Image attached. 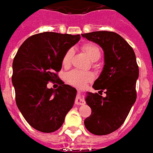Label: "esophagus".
Listing matches in <instances>:
<instances>
[{"label": "esophagus", "mask_w": 153, "mask_h": 153, "mask_svg": "<svg viewBox=\"0 0 153 153\" xmlns=\"http://www.w3.org/2000/svg\"><path fill=\"white\" fill-rule=\"evenodd\" d=\"M75 104L79 105H82L85 104L84 98H83L82 94V92L79 91V90H78V92H77V97L75 98Z\"/></svg>", "instance_id": "34e87169"}]
</instances>
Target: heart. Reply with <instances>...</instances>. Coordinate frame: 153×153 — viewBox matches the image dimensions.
I'll use <instances>...</instances> for the list:
<instances>
[{
	"label": "heart",
	"mask_w": 153,
	"mask_h": 153,
	"mask_svg": "<svg viewBox=\"0 0 153 153\" xmlns=\"http://www.w3.org/2000/svg\"><path fill=\"white\" fill-rule=\"evenodd\" d=\"M82 49L88 55V56L93 60L99 59L100 55V48L95 44L86 43L82 45ZM73 56V50L71 48L68 49L65 53L62 59V65L64 68H68L71 64V58ZM94 79V74L90 71H82L79 70H73L68 73L66 79L68 83L75 85L77 87H83L88 82Z\"/></svg>",
	"instance_id": "1"
}]
</instances>
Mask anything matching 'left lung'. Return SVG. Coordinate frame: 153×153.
Segmentation results:
<instances>
[{"mask_svg": "<svg viewBox=\"0 0 153 153\" xmlns=\"http://www.w3.org/2000/svg\"><path fill=\"white\" fill-rule=\"evenodd\" d=\"M83 38L98 44L105 53V66L85 99L92 109L84 121L85 128L95 135H106L118 130L126 120L137 98L138 66L132 47L115 32L94 31ZM105 91L106 97L101 96Z\"/></svg>", "mask_w": 153, "mask_h": 153, "instance_id": "8db88e82", "label": "left lung"}]
</instances>
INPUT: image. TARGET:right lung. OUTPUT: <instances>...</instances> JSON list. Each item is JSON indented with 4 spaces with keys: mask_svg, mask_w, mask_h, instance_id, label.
I'll use <instances>...</instances> for the list:
<instances>
[{
    "mask_svg": "<svg viewBox=\"0 0 153 153\" xmlns=\"http://www.w3.org/2000/svg\"><path fill=\"white\" fill-rule=\"evenodd\" d=\"M80 35L43 32L30 36L19 47L12 64L16 102L26 121L38 131L52 133L62 126L72 108L76 89L66 85L57 73L65 53ZM48 81L60 84L48 89Z\"/></svg>",
    "mask_w": 153,
    "mask_h": 153,
    "instance_id": "right-lung-1",
    "label": "right lung"
}]
</instances>
